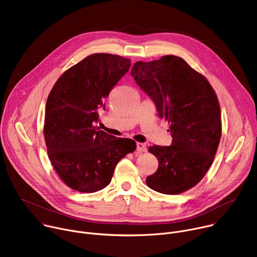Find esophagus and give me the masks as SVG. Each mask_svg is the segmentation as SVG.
<instances>
[{"label":"esophagus","mask_w":257,"mask_h":257,"mask_svg":"<svg viewBox=\"0 0 257 257\" xmlns=\"http://www.w3.org/2000/svg\"><path fill=\"white\" fill-rule=\"evenodd\" d=\"M136 150L138 151V153H143L146 152V145L144 143L141 142H137L136 143Z\"/></svg>","instance_id":"obj_1"}]
</instances>
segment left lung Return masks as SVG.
<instances>
[{
  "mask_svg": "<svg viewBox=\"0 0 257 257\" xmlns=\"http://www.w3.org/2000/svg\"><path fill=\"white\" fill-rule=\"evenodd\" d=\"M131 75L170 124V146L149 149L159 161L146 184L164 194H180L203 178L214 159L222 135L221 108L207 79L182 58L168 55L138 61Z\"/></svg>",
  "mask_w": 257,
  "mask_h": 257,
  "instance_id": "obj_1",
  "label": "left lung"
}]
</instances>
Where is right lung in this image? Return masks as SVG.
Returning <instances> with one entry per match:
<instances>
[{
  "label": "right lung",
  "mask_w": 257,
  "mask_h": 257,
  "mask_svg": "<svg viewBox=\"0 0 257 257\" xmlns=\"http://www.w3.org/2000/svg\"><path fill=\"white\" fill-rule=\"evenodd\" d=\"M130 66L129 59L118 55H90L65 71L49 94L44 126L49 159L72 189H103L119 161L136 149L134 140L94 126L104 99Z\"/></svg>",
  "instance_id": "add662e5"
}]
</instances>
